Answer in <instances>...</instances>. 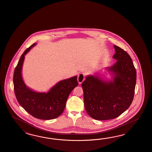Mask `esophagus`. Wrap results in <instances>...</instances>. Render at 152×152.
Instances as JSON below:
<instances>
[{"instance_id":"1","label":"esophagus","mask_w":152,"mask_h":152,"mask_svg":"<svg viewBox=\"0 0 152 152\" xmlns=\"http://www.w3.org/2000/svg\"><path fill=\"white\" fill-rule=\"evenodd\" d=\"M85 78V75L83 73H80L78 75V77H77V81L78 83L80 84L83 83V81H84Z\"/></svg>"}]
</instances>
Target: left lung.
I'll return each instance as SVG.
<instances>
[{
    "label": "left lung",
    "mask_w": 152,
    "mask_h": 152,
    "mask_svg": "<svg viewBox=\"0 0 152 152\" xmlns=\"http://www.w3.org/2000/svg\"><path fill=\"white\" fill-rule=\"evenodd\" d=\"M114 47L113 58L118 61L108 67L113 74V81L89 75L82 83L85 108L88 115L97 120L118 117L129 108L134 96L137 72L133 62L126 51Z\"/></svg>",
    "instance_id": "left-lung-1"
}]
</instances>
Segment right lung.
Returning a JSON list of instances; mask_svg holds the SVG:
<instances>
[{"label":"right lung","instance_id":"add662e5","mask_svg":"<svg viewBox=\"0 0 152 152\" xmlns=\"http://www.w3.org/2000/svg\"><path fill=\"white\" fill-rule=\"evenodd\" d=\"M35 45L36 43H33L23 52L14 69V92L19 104L33 117L39 119H53L64 110L69 94L78 85L77 77L61 81L47 93L35 92L27 88L23 82L22 69L24 56Z\"/></svg>","mask_w":152,"mask_h":152}]
</instances>
